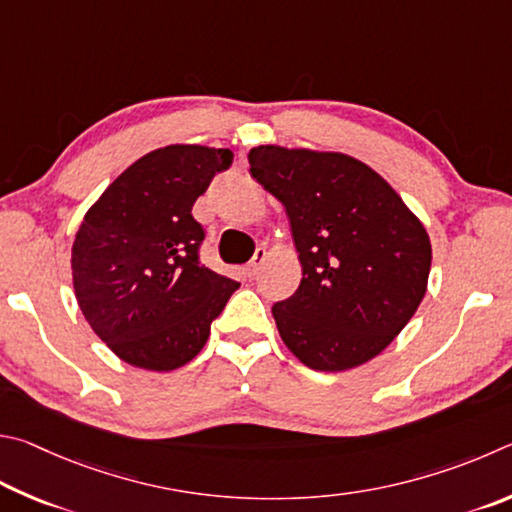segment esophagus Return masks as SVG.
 <instances>
[{
  "label": "esophagus",
  "mask_w": 512,
  "mask_h": 512,
  "mask_svg": "<svg viewBox=\"0 0 512 512\" xmlns=\"http://www.w3.org/2000/svg\"><path fill=\"white\" fill-rule=\"evenodd\" d=\"M265 258H267V251H265L263 247H258V249H256V254H254V258H251L249 265H247V276H256L258 272H261V267H263V263H265Z\"/></svg>",
  "instance_id": "1"
}]
</instances>
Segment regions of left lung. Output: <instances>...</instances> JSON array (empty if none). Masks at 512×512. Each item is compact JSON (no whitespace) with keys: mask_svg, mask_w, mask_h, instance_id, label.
Returning a JSON list of instances; mask_svg holds the SVG:
<instances>
[{"mask_svg":"<svg viewBox=\"0 0 512 512\" xmlns=\"http://www.w3.org/2000/svg\"><path fill=\"white\" fill-rule=\"evenodd\" d=\"M251 177L288 211L301 283L272 315L285 346L315 371L373 360L425 297L432 245L402 197L342 152L258 146Z\"/></svg>","mask_w":512,"mask_h":512,"instance_id":"left-lung-1","label":"left lung"}]
</instances>
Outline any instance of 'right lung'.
<instances>
[{"instance_id":"add662e5","label":"right lung","mask_w":512,"mask_h":512,"mask_svg":"<svg viewBox=\"0 0 512 512\" xmlns=\"http://www.w3.org/2000/svg\"><path fill=\"white\" fill-rule=\"evenodd\" d=\"M231 161L227 148L152 150L85 213L71 249L76 299L123 362L148 371L191 362L240 288L200 263L206 233L191 213Z\"/></svg>"}]
</instances>
